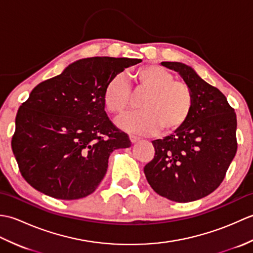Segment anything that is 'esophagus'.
<instances>
[{
  "instance_id": "obj_1",
  "label": "esophagus",
  "mask_w": 253,
  "mask_h": 253,
  "mask_svg": "<svg viewBox=\"0 0 253 253\" xmlns=\"http://www.w3.org/2000/svg\"><path fill=\"white\" fill-rule=\"evenodd\" d=\"M129 138H130L131 143H136V142H138L139 140H140V138H138V137H136V136H130Z\"/></svg>"
}]
</instances>
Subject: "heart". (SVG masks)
Masks as SVG:
<instances>
[{"mask_svg":"<svg viewBox=\"0 0 253 253\" xmlns=\"http://www.w3.org/2000/svg\"><path fill=\"white\" fill-rule=\"evenodd\" d=\"M136 92H146L139 103L141 111L125 114L117 120L121 129L150 136L180 130L189 121L193 94L189 85L176 80L173 73L159 65L139 67L132 74ZM130 91L124 75L118 74L106 84L103 104L111 114L118 115L129 105Z\"/></svg>","mask_w":253,"mask_h":253,"instance_id":"1","label":"heart"}]
</instances>
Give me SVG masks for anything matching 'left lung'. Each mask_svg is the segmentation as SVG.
<instances>
[{"label": "left lung", "mask_w": 253, "mask_h": 253, "mask_svg": "<svg viewBox=\"0 0 253 253\" xmlns=\"http://www.w3.org/2000/svg\"><path fill=\"white\" fill-rule=\"evenodd\" d=\"M178 73L193 94L189 121L180 130L153 140L154 158L144 166L152 189L175 202L207 197L221 185L237 152L235 110L221 91L179 62H162Z\"/></svg>", "instance_id": "left-lung-1"}]
</instances>
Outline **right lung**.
Instances as JSON below:
<instances>
[{"instance_id": "obj_1", "label": "right lung", "mask_w": 253, "mask_h": 253, "mask_svg": "<svg viewBox=\"0 0 253 253\" xmlns=\"http://www.w3.org/2000/svg\"><path fill=\"white\" fill-rule=\"evenodd\" d=\"M140 58L95 56L42 82L20 105L12 149L21 176L35 189L62 200L89 196L106 173L110 154L129 148L127 133L106 115L110 80Z\"/></svg>"}]
</instances>
